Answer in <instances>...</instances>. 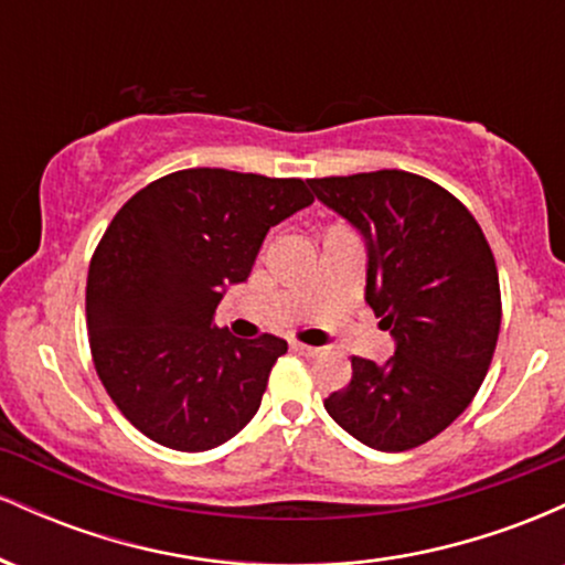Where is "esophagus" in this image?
I'll return each mask as SVG.
<instances>
[{"label": "esophagus", "mask_w": 565, "mask_h": 565, "mask_svg": "<svg viewBox=\"0 0 565 565\" xmlns=\"http://www.w3.org/2000/svg\"><path fill=\"white\" fill-rule=\"evenodd\" d=\"M291 350H295V353H300V355H310V359H313V355H319V353H321V348L302 345V342H291Z\"/></svg>", "instance_id": "esophagus-1"}]
</instances>
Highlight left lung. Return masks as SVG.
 I'll list each match as a JSON object with an SVG mask.
<instances>
[{"mask_svg":"<svg viewBox=\"0 0 565 565\" xmlns=\"http://www.w3.org/2000/svg\"><path fill=\"white\" fill-rule=\"evenodd\" d=\"M308 185L364 238L366 305L395 342L385 364L353 359V380L323 406L369 449H414L470 406L489 372L502 323L494 255L465 204L419 174Z\"/></svg>","mask_w":565,"mask_h":565,"instance_id":"8db88e82","label":"left lung"}]
</instances>
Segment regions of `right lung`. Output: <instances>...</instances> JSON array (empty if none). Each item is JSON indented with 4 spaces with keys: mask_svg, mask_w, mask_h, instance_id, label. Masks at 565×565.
Masks as SVG:
<instances>
[{
    "mask_svg": "<svg viewBox=\"0 0 565 565\" xmlns=\"http://www.w3.org/2000/svg\"><path fill=\"white\" fill-rule=\"evenodd\" d=\"M313 204L302 180L180 170L116 212L87 276V332L103 387L142 436L206 451L246 427L287 342L212 323L274 225Z\"/></svg>",
    "mask_w": 565,
    "mask_h": 565,
    "instance_id": "add662e5",
    "label": "right lung"
}]
</instances>
